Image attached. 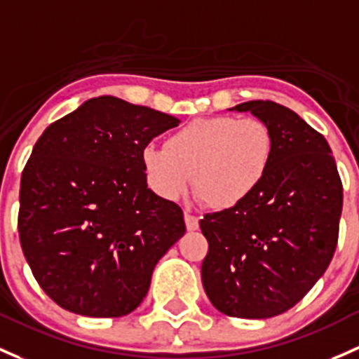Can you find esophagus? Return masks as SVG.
Returning a JSON list of instances; mask_svg holds the SVG:
<instances>
[{"label": "esophagus", "instance_id": "1", "mask_svg": "<svg viewBox=\"0 0 359 359\" xmlns=\"http://www.w3.org/2000/svg\"><path fill=\"white\" fill-rule=\"evenodd\" d=\"M184 220H186L187 230H196L199 227V217H196L191 211H186V213H184Z\"/></svg>", "mask_w": 359, "mask_h": 359}]
</instances>
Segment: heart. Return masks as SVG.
Masks as SVG:
<instances>
[{
    "instance_id": "1",
    "label": "heart",
    "mask_w": 359,
    "mask_h": 359,
    "mask_svg": "<svg viewBox=\"0 0 359 359\" xmlns=\"http://www.w3.org/2000/svg\"><path fill=\"white\" fill-rule=\"evenodd\" d=\"M273 134L256 116L196 118L173 130L165 148L146 146L141 163L149 187L165 199L194 189L205 205L232 210L265 182L273 160Z\"/></svg>"
}]
</instances>
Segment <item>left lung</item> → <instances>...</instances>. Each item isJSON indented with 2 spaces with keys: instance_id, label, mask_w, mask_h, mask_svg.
I'll return each mask as SVG.
<instances>
[{
  "instance_id": "8db88e82",
  "label": "left lung",
  "mask_w": 359,
  "mask_h": 359,
  "mask_svg": "<svg viewBox=\"0 0 359 359\" xmlns=\"http://www.w3.org/2000/svg\"><path fill=\"white\" fill-rule=\"evenodd\" d=\"M273 134V160L258 191L199 222L208 241L201 265L206 296L236 318H271L299 303L329 269L339 241L342 182L332 149L297 113L248 101Z\"/></svg>"
}]
</instances>
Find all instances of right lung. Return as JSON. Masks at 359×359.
<instances>
[{
    "instance_id": "right-lung-1",
    "label": "right lung",
    "mask_w": 359,
    "mask_h": 359,
    "mask_svg": "<svg viewBox=\"0 0 359 359\" xmlns=\"http://www.w3.org/2000/svg\"><path fill=\"white\" fill-rule=\"evenodd\" d=\"M177 126L167 113L101 96L37 139L22 172L18 237L58 306L113 318L144 299L186 224L179 205L148 189L141 153Z\"/></svg>"
}]
</instances>
